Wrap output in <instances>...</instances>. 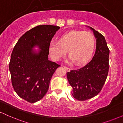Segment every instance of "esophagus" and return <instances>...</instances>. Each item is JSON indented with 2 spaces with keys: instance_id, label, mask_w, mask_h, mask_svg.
<instances>
[{
  "instance_id": "esophagus-1",
  "label": "esophagus",
  "mask_w": 123,
  "mask_h": 123,
  "mask_svg": "<svg viewBox=\"0 0 123 123\" xmlns=\"http://www.w3.org/2000/svg\"><path fill=\"white\" fill-rule=\"evenodd\" d=\"M64 68H65V69H66V70H67V71H69L70 70V68H68V67H66V66H64Z\"/></svg>"
}]
</instances>
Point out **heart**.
<instances>
[{
  "label": "heart",
  "mask_w": 123,
  "mask_h": 123,
  "mask_svg": "<svg viewBox=\"0 0 123 123\" xmlns=\"http://www.w3.org/2000/svg\"><path fill=\"white\" fill-rule=\"evenodd\" d=\"M95 38L89 32L71 31L62 35L58 42H51L49 46L50 56L58 61L66 55L67 50L69 60L80 65L89 60L94 52Z\"/></svg>",
  "instance_id": "heart-1"
}]
</instances>
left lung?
Returning a JSON list of instances; mask_svg holds the SVG:
<instances>
[{
  "label": "left lung",
  "mask_w": 123,
  "mask_h": 123,
  "mask_svg": "<svg viewBox=\"0 0 123 123\" xmlns=\"http://www.w3.org/2000/svg\"><path fill=\"white\" fill-rule=\"evenodd\" d=\"M89 28L93 31L96 38L94 57L82 68L66 73L68 81L73 88L72 95L80 101L92 98L100 92L109 70L110 50L105 38L94 28Z\"/></svg>",
  "instance_id": "1"
}]
</instances>
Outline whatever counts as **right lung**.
<instances>
[{
    "mask_svg": "<svg viewBox=\"0 0 123 123\" xmlns=\"http://www.w3.org/2000/svg\"><path fill=\"white\" fill-rule=\"evenodd\" d=\"M60 28L37 26L25 33L13 48L9 64L12 85L16 94L30 103L45 95L53 74L60 66L48 60L49 44ZM35 46L41 50L34 51Z\"/></svg>",
    "mask_w": 123,
    "mask_h": 123,
    "instance_id": "1",
    "label": "right lung"
}]
</instances>
